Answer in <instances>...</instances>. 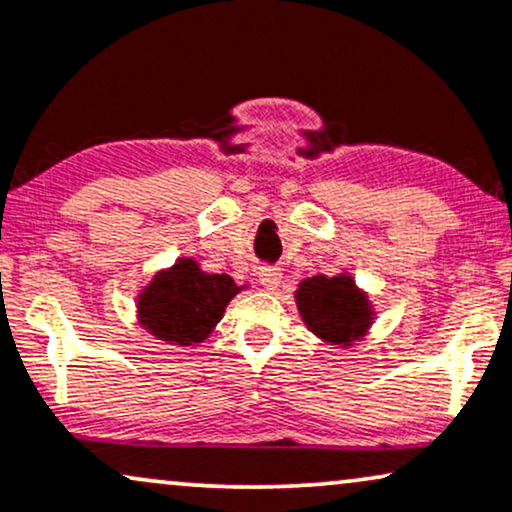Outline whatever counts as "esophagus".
Wrapping results in <instances>:
<instances>
[{
    "instance_id": "34e87169",
    "label": "esophagus",
    "mask_w": 512,
    "mask_h": 512,
    "mask_svg": "<svg viewBox=\"0 0 512 512\" xmlns=\"http://www.w3.org/2000/svg\"><path fill=\"white\" fill-rule=\"evenodd\" d=\"M260 283L267 291H276V288L281 286V279H283V272L279 267H262L260 269Z\"/></svg>"
}]
</instances>
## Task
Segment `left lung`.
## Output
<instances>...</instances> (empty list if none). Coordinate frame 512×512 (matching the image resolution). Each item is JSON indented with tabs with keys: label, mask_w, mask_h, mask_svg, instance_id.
I'll return each instance as SVG.
<instances>
[{
	"label": "left lung",
	"mask_w": 512,
	"mask_h": 512,
	"mask_svg": "<svg viewBox=\"0 0 512 512\" xmlns=\"http://www.w3.org/2000/svg\"><path fill=\"white\" fill-rule=\"evenodd\" d=\"M310 331L334 346H350L372 324V310L350 276H312L295 291Z\"/></svg>",
	"instance_id": "obj_1"
}]
</instances>
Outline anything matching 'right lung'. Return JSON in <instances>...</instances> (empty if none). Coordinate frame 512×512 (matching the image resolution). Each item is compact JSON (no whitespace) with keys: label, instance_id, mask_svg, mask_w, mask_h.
Listing matches in <instances>:
<instances>
[{"label":"right lung","instance_id":"obj_1","mask_svg":"<svg viewBox=\"0 0 512 512\" xmlns=\"http://www.w3.org/2000/svg\"><path fill=\"white\" fill-rule=\"evenodd\" d=\"M238 291L229 274H207L193 260H178L140 295V324L152 336L178 346L202 343Z\"/></svg>","mask_w":512,"mask_h":512}]
</instances>
